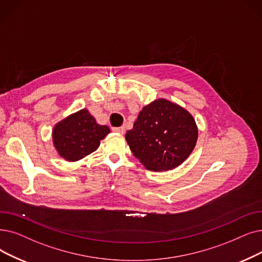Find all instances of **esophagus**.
<instances>
[{"instance_id": "34e87169", "label": "esophagus", "mask_w": 262, "mask_h": 262, "mask_svg": "<svg viewBox=\"0 0 262 262\" xmlns=\"http://www.w3.org/2000/svg\"><path fill=\"white\" fill-rule=\"evenodd\" d=\"M112 130L115 132V133L120 134V135H123L125 133V128L124 127H115V128H112Z\"/></svg>"}]
</instances>
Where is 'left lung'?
Here are the masks:
<instances>
[{
    "label": "left lung",
    "mask_w": 262,
    "mask_h": 262,
    "mask_svg": "<svg viewBox=\"0 0 262 262\" xmlns=\"http://www.w3.org/2000/svg\"><path fill=\"white\" fill-rule=\"evenodd\" d=\"M125 139L147 170L168 171L185 162L195 149L198 127L185 108L158 98L142 108Z\"/></svg>",
    "instance_id": "1"
}]
</instances>
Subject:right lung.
I'll return each mask as SVG.
<instances>
[{
	"label": "right lung",
	"instance_id": "1",
	"mask_svg": "<svg viewBox=\"0 0 262 262\" xmlns=\"http://www.w3.org/2000/svg\"><path fill=\"white\" fill-rule=\"evenodd\" d=\"M109 133L107 125H99L88 109H81L54 125L52 142L61 157L77 162L96 151Z\"/></svg>",
	"mask_w": 262,
	"mask_h": 262
}]
</instances>
